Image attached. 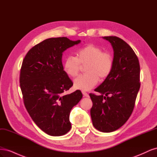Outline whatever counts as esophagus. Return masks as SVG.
Masks as SVG:
<instances>
[{
    "label": "esophagus",
    "mask_w": 157,
    "mask_h": 157,
    "mask_svg": "<svg viewBox=\"0 0 157 157\" xmlns=\"http://www.w3.org/2000/svg\"><path fill=\"white\" fill-rule=\"evenodd\" d=\"M82 93L83 96H84V97H87V98H89V94H88V93H86V92H84V91H82Z\"/></svg>",
    "instance_id": "34e87169"
}]
</instances>
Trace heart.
<instances>
[{
	"label": "heart",
	"mask_w": 157,
	"mask_h": 157,
	"mask_svg": "<svg viewBox=\"0 0 157 157\" xmlns=\"http://www.w3.org/2000/svg\"><path fill=\"white\" fill-rule=\"evenodd\" d=\"M85 65L86 73L75 80L74 86L77 89L89 90L98 84L99 78L105 79L111 74L113 67V58L100 47L93 44H88L76 52V57L68 56L64 59L63 67L65 73L71 77L78 75L80 65Z\"/></svg>",
	"instance_id": "b5f03b06"
}]
</instances>
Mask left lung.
<instances>
[{
    "label": "left lung",
    "mask_w": 157,
    "mask_h": 157,
    "mask_svg": "<svg viewBox=\"0 0 157 157\" xmlns=\"http://www.w3.org/2000/svg\"><path fill=\"white\" fill-rule=\"evenodd\" d=\"M114 50L111 74L95 89L101 95L90 94L93 105L90 115L94 128L102 132H114L130 118L140 88V66L134 51L117 36H104Z\"/></svg>",
    "instance_id": "left-lung-1"
}]
</instances>
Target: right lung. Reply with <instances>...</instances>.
Instances as JSON below:
<instances>
[{"label": "right lung", "instance_id": "1", "mask_svg": "<svg viewBox=\"0 0 157 157\" xmlns=\"http://www.w3.org/2000/svg\"><path fill=\"white\" fill-rule=\"evenodd\" d=\"M80 42L50 38L33 46L23 60L20 83L23 103L33 121L50 136H63L71 130L70 112L82 98L78 90L63 94L73 83L61 61L63 52Z\"/></svg>", "mask_w": 157, "mask_h": 157}]
</instances>
